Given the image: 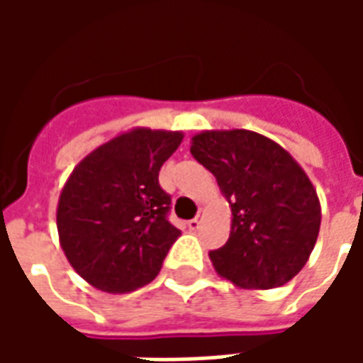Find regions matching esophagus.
Instances as JSON below:
<instances>
[{
  "label": "esophagus",
  "instance_id": "obj_1",
  "mask_svg": "<svg viewBox=\"0 0 363 363\" xmlns=\"http://www.w3.org/2000/svg\"><path fill=\"white\" fill-rule=\"evenodd\" d=\"M200 223H202V220H200V216H196L194 220L189 221V229L190 231H196V229L200 228Z\"/></svg>",
  "mask_w": 363,
  "mask_h": 363
}]
</instances>
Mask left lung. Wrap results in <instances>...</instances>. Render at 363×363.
<instances>
[{
	"mask_svg": "<svg viewBox=\"0 0 363 363\" xmlns=\"http://www.w3.org/2000/svg\"><path fill=\"white\" fill-rule=\"evenodd\" d=\"M190 153L231 206L228 243L210 251L216 272L243 289L280 288L309 260L320 228L317 190L280 143L251 130H206Z\"/></svg>",
	"mask_w": 363,
	"mask_h": 363,
	"instance_id": "obj_1",
	"label": "left lung"
}]
</instances>
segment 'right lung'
<instances>
[{"mask_svg": "<svg viewBox=\"0 0 363 363\" xmlns=\"http://www.w3.org/2000/svg\"><path fill=\"white\" fill-rule=\"evenodd\" d=\"M182 132L132 128L83 157L60 192L56 223L62 251L91 286L134 291L159 274L181 231L167 220L171 196L159 169Z\"/></svg>", "mask_w": 363, "mask_h": 363, "instance_id": "right-lung-1", "label": "right lung"}]
</instances>
